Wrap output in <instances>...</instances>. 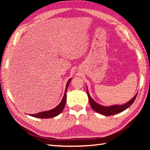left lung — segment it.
<instances>
[{"label": "left lung", "instance_id": "1", "mask_svg": "<svg viewBox=\"0 0 150 150\" xmlns=\"http://www.w3.org/2000/svg\"><path fill=\"white\" fill-rule=\"evenodd\" d=\"M87 94L88 96L90 105L92 107L94 111L99 113V114L103 115L104 116H111L112 115L117 114V113L121 112L126 110L127 108H128L131 104L134 103V100L136 99V98L137 96L138 93L136 94L135 96L131 99V100H129L128 102H127L124 104H122V105H113L110 106H102L101 104L97 103L96 101H94L92 99V98L91 97L90 94H89L88 89H87Z\"/></svg>", "mask_w": 150, "mask_h": 150}]
</instances>
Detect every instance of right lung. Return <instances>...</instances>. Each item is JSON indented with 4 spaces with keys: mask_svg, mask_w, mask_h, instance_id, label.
Returning a JSON list of instances; mask_svg holds the SVG:
<instances>
[{
    "mask_svg": "<svg viewBox=\"0 0 150 150\" xmlns=\"http://www.w3.org/2000/svg\"><path fill=\"white\" fill-rule=\"evenodd\" d=\"M71 81V78H70L69 80H68L66 86V89H65V92L64 96H63V98L62 99V101L61 103L58 104V105L55 108L52 109L51 110L47 111H44V112H38L37 114H33V115H29L31 116H33L35 117H38V118H44V119H47V118H51V117L57 116L59 115L60 113L62 111V110H64V106L66 105V93H67V87L69 86L70 82Z\"/></svg>",
    "mask_w": 150,
    "mask_h": 150,
    "instance_id": "1",
    "label": "right lung"
}]
</instances>
